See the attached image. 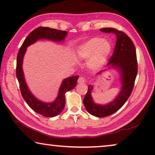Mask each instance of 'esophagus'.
<instances>
[{
    "mask_svg": "<svg viewBox=\"0 0 155 155\" xmlns=\"http://www.w3.org/2000/svg\"><path fill=\"white\" fill-rule=\"evenodd\" d=\"M86 82V79L83 77H80L78 79V83L79 84H84Z\"/></svg>",
    "mask_w": 155,
    "mask_h": 155,
    "instance_id": "34e87169",
    "label": "esophagus"
}]
</instances>
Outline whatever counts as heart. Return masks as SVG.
Here are the masks:
<instances>
[{
    "label": "heart",
    "mask_w": 155,
    "mask_h": 155,
    "mask_svg": "<svg viewBox=\"0 0 155 155\" xmlns=\"http://www.w3.org/2000/svg\"><path fill=\"white\" fill-rule=\"evenodd\" d=\"M112 51L110 41L100 37H94L81 44L76 51L78 59L87 60L88 65L93 69H99L106 63Z\"/></svg>",
    "instance_id": "obj_1"
}]
</instances>
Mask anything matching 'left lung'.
Instances as JSON below:
<instances>
[{"label": "left lung", "mask_w": 155, "mask_h": 155, "mask_svg": "<svg viewBox=\"0 0 155 155\" xmlns=\"http://www.w3.org/2000/svg\"><path fill=\"white\" fill-rule=\"evenodd\" d=\"M100 31L105 33L112 32L116 36L115 48L107 66L118 70L122 83V87L117 97L112 101L105 105L97 104L94 102L91 96L93 86H88L87 93L83 100L84 105L91 114L103 118L117 112L131 95L137 73V62L135 45L124 32L113 28H104L100 29ZM101 73V71L99 72L97 75Z\"/></svg>", "instance_id": "left-lung-1"}]
</instances>
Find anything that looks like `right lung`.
I'll return each mask as SVG.
<instances>
[{"label": "right lung", "mask_w": 155, "mask_h": 155, "mask_svg": "<svg viewBox=\"0 0 155 155\" xmlns=\"http://www.w3.org/2000/svg\"><path fill=\"white\" fill-rule=\"evenodd\" d=\"M67 35V31L39 26L28 35L18 54L16 76L20 84L21 96L32 110L45 117H54L62 112L65 105V93L75 88L79 76H72L62 81L57 98L52 103L43 102L32 94L26 84L22 70L23 58L27 47L33 44L37 40L44 39L59 42L63 41Z\"/></svg>", "instance_id": "add662e5"}]
</instances>
